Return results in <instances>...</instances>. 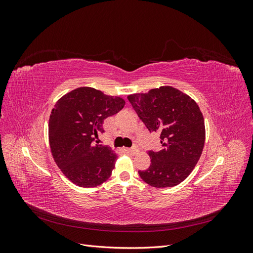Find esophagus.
Segmentation results:
<instances>
[{
	"label": "esophagus",
	"mask_w": 253,
	"mask_h": 253,
	"mask_svg": "<svg viewBox=\"0 0 253 253\" xmlns=\"http://www.w3.org/2000/svg\"><path fill=\"white\" fill-rule=\"evenodd\" d=\"M126 151L127 153H131V154H136V153L139 151V149H138V145H137V144H134L132 148L126 149Z\"/></svg>",
	"instance_id": "obj_1"
}]
</instances>
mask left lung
Masks as SVG:
<instances>
[{
    "mask_svg": "<svg viewBox=\"0 0 253 253\" xmlns=\"http://www.w3.org/2000/svg\"><path fill=\"white\" fill-rule=\"evenodd\" d=\"M127 99L149 131L160 135L163 147L149 151L151 165L138 171L141 179L155 188L177 186L192 172L204 149L205 121L197 103L172 86Z\"/></svg>",
    "mask_w": 253,
    "mask_h": 253,
    "instance_id": "left-lung-1",
    "label": "left lung"
}]
</instances>
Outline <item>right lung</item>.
Returning <instances> with one entry per match:
<instances>
[{
    "label": "right lung",
    "instance_id": "obj_1",
    "mask_svg": "<svg viewBox=\"0 0 253 253\" xmlns=\"http://www.w3.org/2000/svg\"><path fill=\"white\" fill-rule=\"evenodd\" d=\"M120 97L106 96L93 87H79L59 99L48 122L53 159L75 185L91 188L108 179L117 155L108 145L96 144L103 121L124 109Z\"/></svg>",
    "mask_w": 253,
    "mask_h": 253
}]
</instances>
